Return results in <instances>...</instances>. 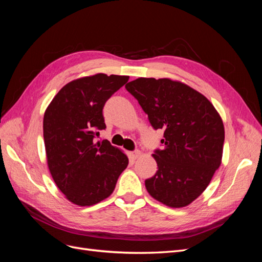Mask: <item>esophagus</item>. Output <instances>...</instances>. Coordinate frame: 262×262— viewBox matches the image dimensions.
Returning <instances> with one entry per match:
<instances>
[{"mask_svg": "<svg viewBox=\"0 0 262 262\" xmlns=\"http://www.w3.org/2000/svg\"><path fill=\"white\" fill-rule=\"evenodd\" d=\"M129 155H130V157L132 158L133 161H136L141 156V152H140V150H134V152H130Z\"/></svg>", "mask_w": 262, "mask_h": 262, "instance_id": "obj_1", "label": "esophagus"}]
</instances>
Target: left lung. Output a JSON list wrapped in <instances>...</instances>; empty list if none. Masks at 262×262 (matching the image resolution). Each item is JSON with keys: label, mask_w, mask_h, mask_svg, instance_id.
<instances>
[{"label": "left lung", "mask_w": 262, "mask_h": 262, "mask_svg": "<svg viewBox=\"0 0 262 262\" xmlns=\"http://www.w3.org/2000/svg\"><path fill=\"white\" fill-rule=\"evenodd\" d=\"M125 89L153 128L164 130V148L152 155L158 169L145 180L147 192L167 207H187L221 166L225 131L220 114L204 95L171 78L139 77Z\"/></svg>", "instance_id": "1"}]
</instances>
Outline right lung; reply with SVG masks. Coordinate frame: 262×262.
I'll list each match as a JSON object with an SVG mask.
<instances>
[{
	"label": "right lung",
	"mask_w": 262,
	"mask_h": 262,
	"mask_svg": "<svg viewBox=\"0 0 262 262\" xmlns=\"http://www.w3.org/2000/svg\"><path fill=\"white\" fill-rule=\"evenodd\" d=\"M129 81L126 75L97 73L76 78L55 95L43 116L47 164L67 199L90 207L114 192L129 158L109 141L95 142L106 128L102 108Z\"/></svg>",
	"instance_id": "add662e5"
}]
</instances>
